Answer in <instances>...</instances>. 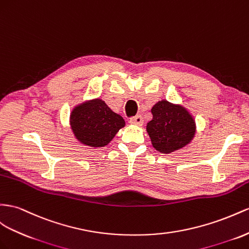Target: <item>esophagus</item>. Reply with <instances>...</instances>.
<instances>
[{"mask_svg":"<svg viewBox=\"0 0 249 249\" xmlns=\"http://www.w3.org/2000/svg\"><path fill=\"white\" fill-rule=\"evenodd\" d=\"M129 122L131 124H136V125H142L144 120H143V117L141 116V114H137L136 117H132L129 119Z\"/></svg>","mask_w":249,"mask_h":249,"instance_id":"esophagus-1","label":"esophagus"}]
</instances>
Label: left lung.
<instances>
[{
	"label": "left lung",
	"instance_id": "8db88e82",
	"mask_svg": "<svg viewBox=\"0 0 249 249\" xmlns=\"http://www.w3.org/2000/svg\"><path fill=\"white\" fill-rule=\"evenodd\" d=\"M152 120L147 123L152 146L163 154L184 147L193 139L196 125L193 117L182 106L161 101L152 107Z\"/></svg>",
	"mask_w": 249,
	"mask_h": 249
}]
</instances>
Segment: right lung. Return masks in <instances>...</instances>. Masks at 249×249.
<instances>
[{
  "mask_svg": "<svg viewBox=\"0 0 249 249\" xmlns=\"http://www.w3.org/2000/svg\"><path fill=\"white\" fill-rule=\"evenodd\" d=\"M70 124L80 142L92 147H102L111 141L125 122L104 101L98 99L75 107Z\"/></svg>",
  "mask_w": 249,
  "mask_h": 249,
  "instance_id": "obj_1",
  "label": "right lung"
}]
</instances>
